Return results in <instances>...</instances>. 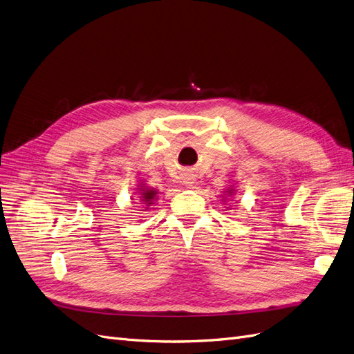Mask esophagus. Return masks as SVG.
<instances>
[{"instance_id": "34e87169", "label": "esophagus", "mask_w": 354, "mask_h": 354, "mask_svg": "<svg viewBox=\"0 0 354 354\" xmlns=\"http://www.w3.org/2000/svg\"><path fill=\"white\" fill-rule=\"evenodd\" d=\"M183 181H185L186 186L194 187L196 185V177H195L194 173H189V171H187V173H185V176H183Z\"/></svg>"}]
</instances>
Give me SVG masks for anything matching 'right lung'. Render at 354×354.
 Segmentation results:
<instances>
[{"mask_svg":"<svg viewBox=\"0 0 354 354\" xmlns=\"http://www.w3.org/2000/svg\"><path fill=\"white\" fill-rule=\"evenodd\" d=\"M155 195H156L155 190H145V194H143V196H142V198H143V202L147 203V205H151V203H153L152 201H153Z\"/></svg>","mask_w":354,"mask_h":354,"instance_id":"right-lung-1","label":"right lung"}]
</instances>
